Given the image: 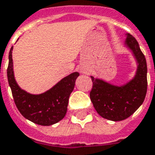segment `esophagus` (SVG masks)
Instances as JSON below:
<instances>
[{"mask_svg":"<svg viewBox=\"0 0 155 155\" xmlns=\"http://www.w3.org/2000/svg\"><path fill=\"white\" fill-rule=\"evenodd\" d=\"M80 72L82 73V74H89L90 69L86 66H81V68H80Z\"/></svg>","mask_w":155,"mask_h":155,"instance_id":"34e87169","label":"esophagus"}]
</instances>
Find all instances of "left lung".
I'll return each instance as SVG.
<instances>
[{
  "mask_svg": "<svg viewBox=\"0 0 155 155\" xmlns=\"http://www.w3.org/2000/svg\"><path fill=\"white\" fill-rule=\"evenodd\" d=\"M125 46L137 63L135 76L125 85L118 86L91 76L93 86L90 97L96 111L107 120L120 121L133 115L143 104L147 91V65L137 39L126 34Z\"/></svg>",
  "mask_w": 155,
  "mask_h": 155,
  "instance_id": "1",
  "label": "left lung"
}]
</instances>
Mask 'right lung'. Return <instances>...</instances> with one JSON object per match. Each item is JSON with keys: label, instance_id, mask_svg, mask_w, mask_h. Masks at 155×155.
Returning <instances> with one entry per match:
<instances>
[{"label": "right lung", "instance_id": "add662e5", "mask_svg": "<svg viewBox=\"0 0 155 155\" xmlns=\"http://www.w3.org/2000/svg\"><path fill=\"white\" fill-rule=\"evenodd\" d=\"M12 51L13 47L9 53L7 77L14 103L20 113L33 123L44 126H49L61 120L66 114L69 95L79 73L69 74L43 94H30L20 88L14 78Z\"/></svg>", "mask_w": 155, "mask_h": 155}]
</instances>
